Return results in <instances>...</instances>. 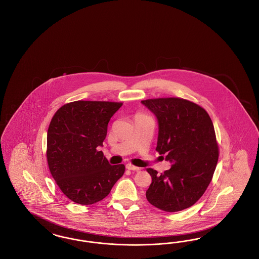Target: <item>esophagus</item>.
<instances>
[{
    "instance_id": "esophagus-1",
    "label": "esophagus",
    "mask_w": 259,
    "mask_h": 259,
    "mask_svg": "<svg viewBox=\"0 0 259 259\" xmlns=\"http://www.w3.org/2000/svg\"><path fill=\"white\" fill-rule=\"evenodd\" d=\"M126 168H127L128 170H132V171H139V170H141V168H139V167H137V166L132 165L131 163L126 164Z\"/></svg>"
}]
</instances>
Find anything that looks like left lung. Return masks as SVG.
Wrapping results in <instances>:
<instances>
[{
    "instance_id": "left-lung-1",
    "label": "left lung",
    "mask_w": 259,
    "mask_h": 259,
    "mask_svg": "<svg viewBox=\"0 0 259 259\" xmlns=\"http://www.w3.org/2000/svg\"><path fill=\"white\" fill-rule=\"evenodd\" d=\"M142 103L152 111L159 124L156 151L172 163L160 175L151 176L146 196L165 211H179L193 206L208 188L219 160V145L209 113L185 99L156 98Z\"/></svg>"
}]
</instances>
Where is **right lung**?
I'll list each match as a JSON object with an SVG mask.
<instances>
[{
  "label": "right lung",
  "instance_id": "right-lung-1",
  "mask_svg": "<svg viewBox=\"0 0 259 259\" xmlns=\"http://www.w3.org/2000/svg\"><path fill=\"white\" fill-rule=\"evenodd\" d=\"M122 104L74 101L62 106L50 121L47 148L50 174L62 192L76 204L103 200L123 176V164L110 165L98 150L111 116Z\"/></svg>",
  "mask_w": 259,
  "mask_h": 259
}]
</instances>
